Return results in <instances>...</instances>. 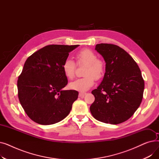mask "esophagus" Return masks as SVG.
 <instances>
[{
  "label": "esophagus",
  "mask_w": 159,
  "mask_h": 159,
  "mask_svg": "<svg viewBox=\"0 0 159 159\" xmlns=\"http://www.w3.org/2000/svg\"><path fill=\"white\" fill-rule=\"evenodd\" d=\"M86 93H84V92H80L79 93V97H84L85 95H86Z\"/></svg>",
  "instance_id": "esophagus-1"
}]
</instances>
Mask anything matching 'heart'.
<instances>
[{"mask_svg": "<svg viewBox=\"0 0 159 159\" xmlns=\"http://www.w3.org/2000/svg\"><path fill=\"white\" fill-rule=\"evenodd\" d=\"M77 65L86 64L83 72L84 77L78 79L70 82L69 87L71 89L79 91H86L95 83V79H101L105 73L104 62L97 58V55L90 49H83L75 55ZM62 71L65 77L73 79L75 77L76 64L71 59H66L62 64Z\"/></svg>", "mask_w": 159, "mask_h": 159, "instance_id": "1", "label": "heart"}]
</instances>
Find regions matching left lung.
<instances>
[{
	"mask_svg": "<svg viewBox=\"0 0 159 159\" xmlns=\"http://www.w3.org/2000/svg\"><path fill=\"white\" fill-rule=\"evenodd\" d=\"M97 52L106 62V73L97 89L91 91L95 101L89 109L101 122L118 124L128 120L143 98L144 81L134 59L119 46L98 44Z\"/></svg>",
	"mask_w": 159,
	"mask_h": 159,
	"instance_id": "8db88e82",
	"label": "left lung"
}]
</instances>
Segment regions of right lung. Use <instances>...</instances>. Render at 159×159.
Returning <instances> with one entry per match:
<instances>
[{
	"label": "right lung",
	"mask_w": 159,
	"mask_h": 159,
	"mask_svg": "<svg viewBox=\"0 0 159 159\" xmlns=\"http://www.w3.org/2000/svg\"><path fill=\"white\" fill-rule=\"evenodd\" d=\"M79 45H48L30 56L17 80L18 97L27 115L39 124L60 122L78 98L75 90H62L68 79L62 64Z\"/></svg>",
	"instance_id": "1"
}]
</instances>
